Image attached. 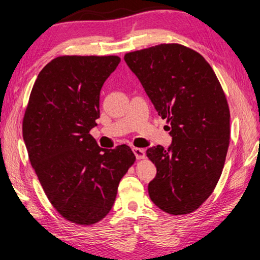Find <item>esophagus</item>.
Segmentation results:
<instances>
[{"label":"esophagus","mask_w":260,"mask_h":260,"mask_svg":"<svg viewBox=\"0 0 260 260\" xmlns=\"http://www.w3.org/2000/svg\"><path fill=\"white\" fill-rule=\"evenodd\" d=\"M133 151H134L135 156H136L137 159H144V158H145V151H144V149L134 148Z\"/></svg>","instance_id":"1"}]
</instances>
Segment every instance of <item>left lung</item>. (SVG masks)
<instances>
[{"mask_svg":"<svg viewBox=\"0 0 260 260\" xmlns=\"http://www.w3.org/2000/svg\"><path fill=\"white\" fill-rule=\"evenodd\" d=\"M172 136L168 150L146 156L157 168L149 196L161 211L197 210L213 192L230 144V109L206 59L185 46L164 43L124 55Z\"/></svg>","mask_w":260,"mask_h":260,"instance_id":"left-lung-1","label":"left lung"}]
</instances>
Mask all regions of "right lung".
<instances>
[{
	"label": "right lung",
	"mask_w": 260,
	"mask_h": 260,
	"mask_svg": "<svg viewBox=\"0 0 260 260\" xmlns=\"http://www.w3.org/2000/svg\"><path fill=\"white\" fill-rule=\"evenodd\" d=\"M118 56H58L41 70L22 130L29 160L49 202L77 225L102 220L119 180L136 156L123 144L100 148L90 130L100 118V92Z\"/></svg>",
	"instance_id": "right-lung-1"
}]
</instances>
